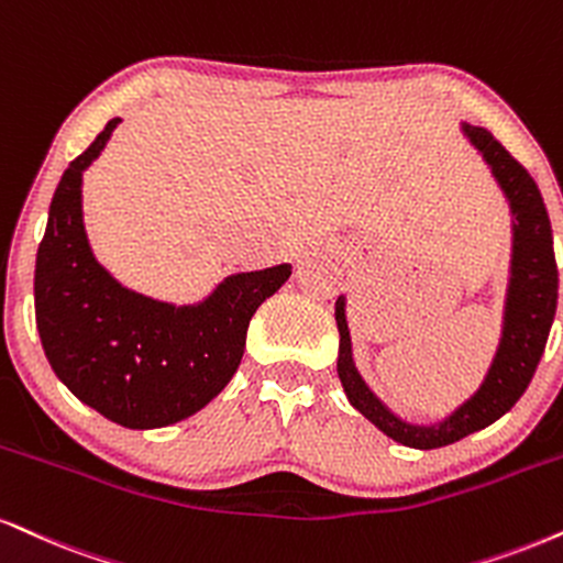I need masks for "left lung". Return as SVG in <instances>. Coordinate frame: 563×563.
I'll return each instance as SVG.
<instances>
[{
    "label": "left lung",
    "mask_w": 563,
    "mask_h": 563,
    "mask_svg": "<svg viewBox=\"0 0 563 563\" xmlns=\"http://www.w3.org/2000/svg\"><path fill=\"white\" fill-rule=\"evenodd\" d=\"M464 133L483 152L500 188L509 196L514 222H517L514 225L511 286L509 303H506L504 341H500L498 356L490 372H487L483 388L445 422L432 424V428H415V424L401 422L377 401L375 393L358 377L354 362H351V341L346 317H343V301H338L335 307L338 333H341L338 377H341L349 401L396 443L422 451L456 443V440L472 435V432L483 430L496 422L498 417H504L530 385L540 356L545 351L553 317H556L559 269L556 254H553L551 220H548V209L538 183L485 128L464 125Z\"/></svg>",
    "instance_id": "left-lung-1"
}]
</instances>
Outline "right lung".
Instances as JSON below:
<instances>
[{
    "label": "right lung",
    "mask_w": 563,
    "mask_h": 563,
    "mask_svg": "<svg viewBox=\"0 0 563 563\" xmlns=\"http://www.w3.org/2000/svg\"><path fill=\"white\" fill-rule=\"evenodd\" d=\"M114 118L67 165L36 254V324L54 375L123 428L191 417L239 369L256 307L288 280L290 264L228 277L201 307L175 309L120 286L88 249L80 173L118 128Z\"/></svg>",
    "instance_id": "add662e5"
}]
</instances>
